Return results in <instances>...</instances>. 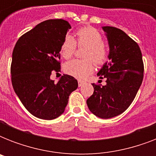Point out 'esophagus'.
Here are the masks:
<instances>
[{"label": "esophagus", "instance_id": "1", "mask_svg": "<svg viewBox=\"0 0 156 156\" xmlns=\"http://www.w3.org/2000/svg\"><path fill=\"white\" fill-rule=\"evenodd\" d=\"M83 85V82L81 80H78V87H82Z\"/></svg>", "mask_w": 156, "mask_h": 156}]
</instances>
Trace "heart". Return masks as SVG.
I'll return each mask as SVG.
<instances>
[{
    "instance_id": "heart-1",
    "label": "heart",
    "mask_w": 156,
    "mask_h": 156,
    "mask_svg": "<svg viewBox=\"0 0 156 156\" xmlns=\"http://www.w3.org/2000/svg\"><path fill=\"white\" fill-rule=\"evenodd\" d=\"M76 40L71 35L64 38L61 46V56L69 59L73 56L77 48L79 47L87 48L84 53L86 60H73L65 65L66 73L78 79H84L93 70V63L102 65L108 59V50L104 44V38L101 33L92 27H83L78 29L76 33Z\"/></svg>"
}]
</instances>
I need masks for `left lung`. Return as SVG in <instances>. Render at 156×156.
Wrapping results in <instances>:
<instances>
[{
  "instance_id": "8db88e82",
  "label": "left lung",
  "mask_w": 156,
  "mask_h": 156,
  "mask_svg": "<svg viewBox=\"0 0 156 156\" xmlns=\"http://www.w3.org/2000/svg\"><path fill=\"white\" fill-rule=\"evenodd\" d=\"M108 40V62L98 76L106 85L92 83L93 95L87 100L90 111L98 117L108 119L126 111L134 100L143 79V56L138 44L123 30L103 27Z\"/></svg>"
}]
</instances>
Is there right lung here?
I'll return each mask as SVG.
<instances>
[{"label":"right lung","mask_w":156,"mask_h":156,"mask_svg":"<svg viewBox=\"0 0 156 156\" xmlns=\"http://www.w3.org/2000/svg\"><path fill=\"white\" fill-rule=\"evenodd\" d=\"M69 23L49 19L25 33L16 43L11 63V82L22 104L33 116L52 120L63 113L78 81L64 74L58 83L50 78L61 69V46Z\"/></svg>","instance_id":"1"}]
</instances>
